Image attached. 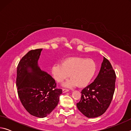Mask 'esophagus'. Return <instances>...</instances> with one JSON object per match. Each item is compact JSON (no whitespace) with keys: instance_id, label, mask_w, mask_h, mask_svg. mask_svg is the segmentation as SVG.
<instances>
[{"instance_id":"obj_1","label":"esophagus","mask_w":131,"mask_h":131,"mask_svg":"<svg viewBox=\"0 0 131 131\" xmlns=\"http://www.w3.org/2000/svg\"><path fill=\"white\" fill-rule=\"evenodd\" d=\"M62 91L63 93H65V92H67L69 91V90L68 89H65V88H63V89L62 90Z\"/></svg>"}]
</instances>
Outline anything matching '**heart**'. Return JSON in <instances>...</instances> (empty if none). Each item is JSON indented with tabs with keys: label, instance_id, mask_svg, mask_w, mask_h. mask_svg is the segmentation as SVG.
Instances as JSON below:
<instances>
[{
	"label": "heart",
	"instance_id": "heart-1",
	"mask_svg": "<svg viewBox=\"0 0 131 131\" xmlns=\"http://www.w3.org/2000/svg\"><path fill=\"white\" fill-rule=\"evenodd\" d=\"M96 65L92 59L72 57L66 59L62 63H55L51 68L54 78L58 82H62L69 76L71 77L63 84L65 87H79L87 85L94 76Z\"/></svg>",
	"mask_w": 131,
	"mask_h": 131
}]
</instances>
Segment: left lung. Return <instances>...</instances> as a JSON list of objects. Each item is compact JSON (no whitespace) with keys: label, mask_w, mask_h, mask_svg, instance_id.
<instances>
[{"label":"left lung","mask_w":131,"mask_h":131,"mask_svg":"<svg viewBox=\"0 0 131 131\" xmlns=\"http://www.w3.org/2000/svg\"><path fill=\"white\" fill-rule=\"evenodd\" d=\"M116 73L110 62L103 57L99 74L93 83L82 90L77 107L88 118L102 115L107 109L115 90Z\"/></svg>","instance_id":"1"}]
</instances>
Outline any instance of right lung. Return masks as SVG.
<instances>
[{"label": "right lung", "mask_w": 131, "mask_h": 131, "mask_svg": "<svg viewBox=\"0 0 131 131\" xmlns=\"http://www.w3.org/2000/svg\"><path fill=\"white\" fill-rule=\"evenodd\" d=\"M43 49L30 50L17 66L16 84L21 103L32 116L44 118L59 102L61 89L56 88L55 80L38 65Z\"/></svg>", "instance_id": "add662e5"}]
</instances>
